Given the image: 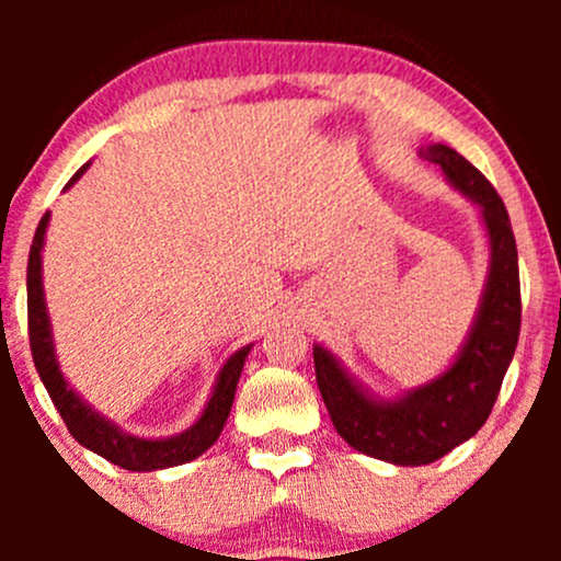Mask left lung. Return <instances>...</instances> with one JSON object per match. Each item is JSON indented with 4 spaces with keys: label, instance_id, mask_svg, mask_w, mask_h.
Masks as SVG:
<instances>
[{
    "label": "left lung",
    "instance_id": "obj_1",
    "mask_svg": "<svg viewBox=\"0 0 561 561\" xmlns=\"http://www.w3.org/2000/svg\"><path fill=\"white\" fill-rule=\"evenodd\" d=\"M422 158L440 165L448 182L480 205L491 240L488 285L459 358L433 382L398 401H375L347 377L330 351L313 345L319 392L337 435L362 454L398 467L433 465L478 433L491 416L523 324L517 242L504 199L450 147L433 145L422 150Z\"/></svg>",
    "mask_w": 561,
    "mask_h": 561
}]
</instances>
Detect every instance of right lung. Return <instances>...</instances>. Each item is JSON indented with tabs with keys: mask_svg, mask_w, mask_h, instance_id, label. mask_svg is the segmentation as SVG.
<instances>
[{
	"mask_svg": "<svg viewBox=\"0 0 561 561\" xmlns=\"http://www.w3.org/2000/svg\"><path fill=\"white\" fill-rule=\"evenodd\" d=\"M87 169L89 163L81 165V169L76 171V176L68 182V186ZM47 224L49 214H44L36 227L34 244H31L28 253V276H25V285H28V340L38 377H42L44 388H47L49 398H53L55 409L60 411L68 433L73 435L83 448L94 450L102 459L113 461V465L124 469H131V472H152V469L179 467L197 459L199 454H205V450L214 446L218 435H221L224 424H227L231 401H234V390L237 382H240V371L244 366V358H248L250 353V345H244L242 351H237L234 356L224 364L221 375L216 379L214 396H210L208 405H205L203 416H199L190 430H184L182 435L165 437V440H145V437L126 435L124 430L115 427V424L107 422L105 416L96 414L92 405L81 401L79 392H73V388L66 382L60 364H57L55 358L53 327H49L47 302H44L42 287V248L44 234H47Z\"/></svg>",
	"mask_w": 561,
	"mask_h": 561,
	"instance_id": "1",
	"label": "right lung"
}]
</instances>
